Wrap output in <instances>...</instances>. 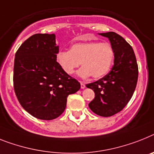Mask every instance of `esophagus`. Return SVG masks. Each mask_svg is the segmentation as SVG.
Returning a JSON list of instances; mask_svg holds the SVG:
<instances>
[{"label":"esophagus","instance_id":"esophagus-1","mask_svg":"<svg viewBox=\"0 0 154 154\" xmlns=\"http://www.w3.org/2000/svg\"><path fill=\"white\" fill-rule=\"evenodd\" d=\"M81 89L85 88V85L84 82H81Z\"/></svg>","mask_w":154,"mask_h":154}]
</instances>
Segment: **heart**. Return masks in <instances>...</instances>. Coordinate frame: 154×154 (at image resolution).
<instances>
[{"instance_id":"obj_1","label":"heart","mask_w":154,"mask_h":154,"mask_svg":"<svg viewBox=\"0 0 154 154\" xmlns=\"http://www.w3.org/2000/svg\"><path fill=\"white\" fill-rule=\"evenodd\" d=\"M114 57V49L110 44L88 41L73 44L69 51H59L56 62L66 74H73L81 63L83 66L77 71L79 77L87 78L92 75L94 78H100L111 69Z\"/></svg>"}]
</instances>
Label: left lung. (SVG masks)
Wrapping results in <instances>:
<instances>
[{"label":"left lung","instance_id":"obj_1","mask_svg":"<svg viewBox=\"0 0 154 154\" xmlns=\"http://www.w3.org/2000/svg\"><path fill=\"white\" fill-rule=\"evenodd\" d=\"M107 37L115 51L113 66L99 81L86 85L95 92V99L88 104L93 113L111 117L125 108L135 91L138 81V65L132 48L114 32L99 33Z\"/></svg>","mask_w":154,"mask_h":154}]
</instances>
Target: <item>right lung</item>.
<instances>
[{
    "label": "right lung",
    "instance_id": "right-lung-1",
    "mask_svg": "<svg viewBox=\"0 0 154 154\" xmlns=\"http://www.w3.org/2000/svg\"><path fill=\"white\" fill-rule=\"evenodd\" d=\"M58 51L54 33H37L15 53V95L23 109L37 119L57 118L65 110L68 95L81 88V84L57 63Z\"/></svg>",
    "mask_w": 154,
    "mask_h": 154
}]
</instances>
